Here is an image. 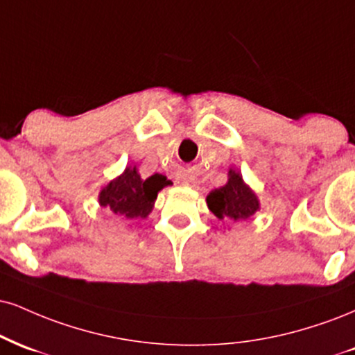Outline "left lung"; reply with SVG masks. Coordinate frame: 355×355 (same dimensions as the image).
<instances>
[{"label": "left lung", "instance_id": "obj_1", "mask_svg": "<svg viewBox=\"0 0 355 355\" xmlns=\"http://www.w3.org/2000/svg\"><path fill=\"white\" fill-rule=\"evenodd\" d=\"M208 208L218 220L240 223L259 208L258 198L243 182L240 173L230 170L228 183L207 196Z\"/></svg>", "mask_w": 355, "mask_h": 355}]
</instances>
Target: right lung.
Listing matches in <instances>:
<instances>
[{
	"label": "right lung",
	"instance_id": "add662e5",
	"mask_svg": "<svg viewBox=\"0 0 355 355\" xmlns=\"http://www.w3.org/2000/svg\"><path fill=\"white\" fill-rule=\"evenodd\" d=\"M166 185L168 180L164 175L155 173L142 180L135 166H127L121 177L101 191L99 203L122 218L140 220L152 211L157 195Z\"/></svg>",
	"mask_w": 355,
	"mask_h": 355
}]
</instances>
